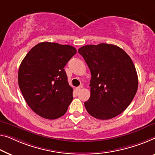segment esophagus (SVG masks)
<instances>
[{
  "instance_id": "1",
  "label": "esophagus",
  "mask_w": 155,
  "mask_h": 155,
  "mask_svg": "<svg viewBox=\"0 0 155 155\" xmlns=\"http://www.w3.org/2000/svg\"><path fill=\"white\" fill-rule=\"evenodd\" d=\"M82 87H83L82 85H80V86L77 87H76V91H79L80 90H81Z\"/></svg>"
}]
</instances>
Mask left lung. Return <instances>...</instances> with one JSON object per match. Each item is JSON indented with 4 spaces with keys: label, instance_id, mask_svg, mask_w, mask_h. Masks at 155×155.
I'll return each mask as SVG.
<instances>
[{
    "label": "left lung",
    "instance_id": "left-lung-1",
    "mask_svg": "<svg viewBox=\"0 0 155 155\" xmlns=\"http://www.w3.org/2000/svg\"><path fill=\"white\" fill-rule=\"evenodd\" d=\"M91 70V97L84 102L92 117L108 120L122 114L138 89V76L131 58L117 46L101 43L78 50Z\"/></svg>",
    "mask_w": 155,
    "mask_h": 155
}]
</instances>
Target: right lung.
Instances as JSON below:
<instances>
[{
    "mask_svg": "<svg viewBox=\"0 0 155 155\" xmlns=\"http://www.w3.org/2000/svg\"><path fill=\"white\" fill-rule=\"evenodd\" d=\"M76 54L72 46L44 41L32 48L20 64L21 93L29 107L44 118L63 116L73 100L64 68Z\"/></svg>",
    "mask_w": 155,
    "mask_h": 155,
    "instance_id": "1",
    "label": "right lung"
}]
</instances>
